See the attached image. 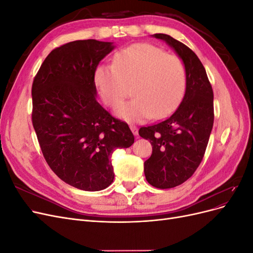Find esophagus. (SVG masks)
Segmentation results:
<instances>
[{
    "label": "esophagus",
    "instance_id": "obj_1",
    "mask_svg": "<svg viewBox=\"0 0 253 253\" xmlns=\"http://www.w3.org/2000/svg\"><path fill=\"white\" fill-rule=\"evenodd\" d=\"M129 128H131V131L133 132V134H134L135 136L138 135V128H137V126H136L131 125V126H129Z\"/></svg>",
    "mask_w": 253,
    "mask_h": 253
}]
</instances>
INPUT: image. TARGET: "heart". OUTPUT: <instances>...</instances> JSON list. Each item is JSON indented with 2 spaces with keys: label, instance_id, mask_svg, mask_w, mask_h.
Here are the masks:
<instances>
[{
  "label": "heart",
  "instance_id": "heart-1",
  "mask_svg": "<svg viewBox=\"0 0 253 253\" xmlns=\"http://www.w3.org/2000/svg\"><path fill=\"white\" fill-rule=\"evenodd\" d=\"M95 84L102 101L117 106L133 85L131 100L115 110L126 122H139L152 116L162 118L173 112L186 90V68L182 61L154 45L138 43L119 50L113 66L99 64Z\"/></svg>",
  "mask_w": 253,
  "mask_h": 253
}]
</instances>
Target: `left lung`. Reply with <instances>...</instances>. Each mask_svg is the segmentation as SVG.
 I'll return each mask as SVG.
<instances>
[{
	"label": "left lung",
	"mask_w": 253,
	"mask_h": 253,
	"mask_svg": "<svg viewBox=\"0 0 253 253\" xmlns=\"http://www.w3.org/2000/svg\"><path fill=\"white\" fill-rule=\"evenodd\" d=\"M152 37L169 45L186 68V91L177 110L159 124L139 129L153 149L144 162L145 178L153 187L169 189L189 179L202 163L213 126V90L194 51L169 35Z\"/></svg>",
	"instance_id": "8db88e82"
}]
</instances>
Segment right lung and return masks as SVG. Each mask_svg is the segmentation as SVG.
<instances>
[{
	"label": "right lung",
	"mask_w": 253,
	"mask_h": 253,
	"mask_svg": "<svg viewBox=\"0 0 253 253\" xmlns=\"http://www.w3.org/2000/svg\"><path fill=\"white\" fill-rule=\"evenodd\" d=\"M113 42L73 41L53 49L35 77L33 125L43 156L60 179L100 191L114 179L113 152L134 143L124 121L97 101L94 73Z\"/></svg>",
	"instance_id": "right-lung-1"
}]
</instances>
